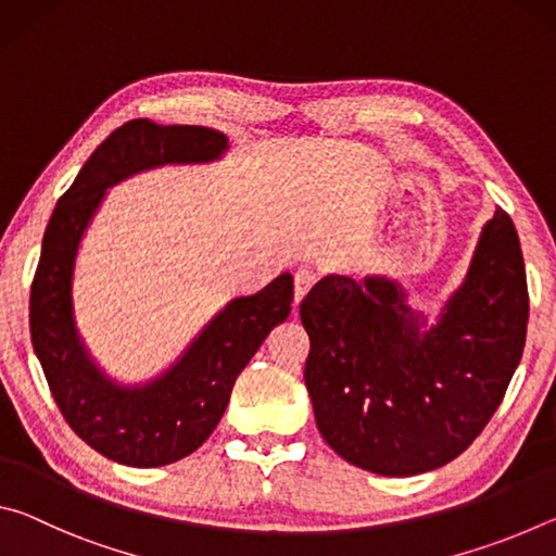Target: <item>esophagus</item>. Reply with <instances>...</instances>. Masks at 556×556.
Masks as SVG:
<instances>
[{
  "label": "esophagus",
  "instance_id": "obj_1",
  "mask_svg": "<svg viewBox=\"0 0 556 556\" xmlns=\"http://www.w3.org/2000/svg\"><path fill=\"white\" fill-rule=\"evenodd\" d=\"M294 281H296V289H294V296L296 299L294 301H296V306H299V301L306 296V291L316 285V275H314L312 269H299Z\"/></svg>",
  "mask_w": 556,
  "mask_h": 556
}]
</instances>
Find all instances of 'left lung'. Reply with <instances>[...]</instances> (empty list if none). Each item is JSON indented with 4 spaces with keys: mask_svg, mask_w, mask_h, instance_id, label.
<instances>
[{
    "mask_svg": "<svg viewBox=\"0 0 556 556\" xmlns=\"http://www.w3.org/2000/svg\"><path fill=\"white\" fill-rule=\"evenodd\" d=\"M299 314L326 444L370 473H427L473 444L520 365L530 316L520 238L497 208L431 326L400 281L380 275H328Z\"/></svg>",
    "mask_w": 556,
    "mask_h": 556,
    "instance_id": "1",
    "label": "left lung"
}]
</instances>
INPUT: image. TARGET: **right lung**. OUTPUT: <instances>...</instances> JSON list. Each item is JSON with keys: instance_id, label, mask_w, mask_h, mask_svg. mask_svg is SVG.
Segmentation results:
<instances>
[{"instance_id": "right-lung-1", "label": "right lung", "mask_w": 556, "mask_h": 556, "mask_svg": "<svg viewBox=\"0 0 556 556\" xmlns=\"http://www.w3.org/2000/svg\"><path fill=\"white\" fill-rule=\"evenodd\" d=\"M225 149L228 137L211 127L125 122L92 152L46 228L29 306L34 351L71 429L117 464L154 468L193 454L218 427L244 365L291 312L294 279L285 271L225 304L172 368L144 384L108 378L75 326V257L108 188L144 168L208 164Z\"/></svg>"}]
</instances>
